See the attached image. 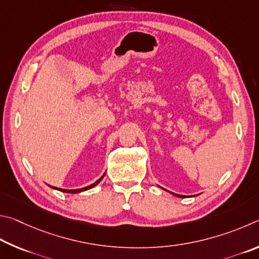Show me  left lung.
Here are the masks:
<instances>
[{
  "instance_id": "left-lung-1",
  "label": "left lung",
  "mask_w": 259,
  "mask_h": 259,
  "mask_svg": "<svg viewBox=\"0 0 259 259\" xmlns=\"http://www.w3.org/2000/svg\"><path fill=\"white\" fill-rule=\"evenodd\" d=\"M171 194H174V196L179 197V198H184V196H181V194H176V193H173V192H171Z\"/></svg>"
}]
</instances>
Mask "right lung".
I'll use <instances>...</instances> for the list:
<instances>
[{
    "instance_id": "1",
    "label": "right lung",
    "mask_w": 259,
    "mask_h": 259,
    "mask_svg": "<svg viewBox=\"0 0 259 259\" xmlns=\"http://www.w3.org/2000/svg\"><path fill=\"white\" fill-rule=\"evenodd\" d=\"M104 174H106V173H104ZM104 174L101 176V178H100V179L97 181V182H94L93 184L89 185V187H85V188H81V189H76V190H66V189H58V188H54V187H51V185H50V187H51L52 189L59 190V191H61V192H66V193H78V192H83V191H86V190H90V189L94 188L95 185H98L100 182H101V180L103 179Z\"/></svg>"
}]
</instances>
